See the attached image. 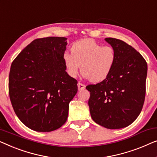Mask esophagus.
<instances>
[{
    "instance_id": "34e87169",
    "label": "esophagus",
    "mask_w": 157,
    "mask_h": 157,
    "mask_svg": "<svg viewBox=\"0 0 157 157\" xmlns=\"http://www.w3.org/2000/svg\"><path fill=\"white\" fill-rule=\"evenodd\" d=\"M78 90H82L85 88V85H84V84L81 83V82H78Z\"/></svg>"
}]
</instances>
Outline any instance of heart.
I'll list each match as a JSON object with an SVG mask.
<instances>
[{
    "label": "heart",
    "instance_id": "1",
    "mask_svg": "<svg viewBox=\"0 0 157 157\" xmlns=\"http://www.w3.org/2000/svg\"><path fill=\"white\" fill-rule=\"evenodd\" d=\"M66 72L72 78L78 76L80 66L83 76L93 82H100L109 75L116 61L111 46H101L92 39H84L73 44L71 53L63 56Z\"/></svg>",
    "mask_w": 157,
    "mask_h": 157
}]
</instances>
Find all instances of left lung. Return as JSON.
I'll list each match as a JSON object with an SVG mask.
<instances>
[{
  "mask_svg": "<svg viewBox=\"0 0 157 157\" xmlns=\"http://www.w3.org/2000/svg\"><path fill=\"white\" fill-rule=\"evenodd\" d=\"M116 53L111 73L90 92V112L94 122L107 129L127 127L138 117L146 94L147 63L140 52L121 40L107 37Z\"/></svg>",
  "mask_w": 157,
  "mask_h": 157,
  "instance_id": "left-lung-1",
  "label": "left lung"
}]
</instances>
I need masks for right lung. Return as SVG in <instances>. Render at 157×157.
I'll list each match as a JSON object with an SVG mask.
<instances>
[{"mask_svg":"<svg viewBox=\"0 0 157 157\" xmlns=\"http://www.w3.org/2000/svg\"><path fill=\"white\" fill-rule=\"evenodd\" d=\"M67 38L48 37L31 42L13 61L8 90L13 109L30 129L49 132L66 122L78 81L65 71Z\"/></svg>","mask_w":157,"mask_h":157,"instance_id":"add662e5","label":"right lung"}]
</instances>
